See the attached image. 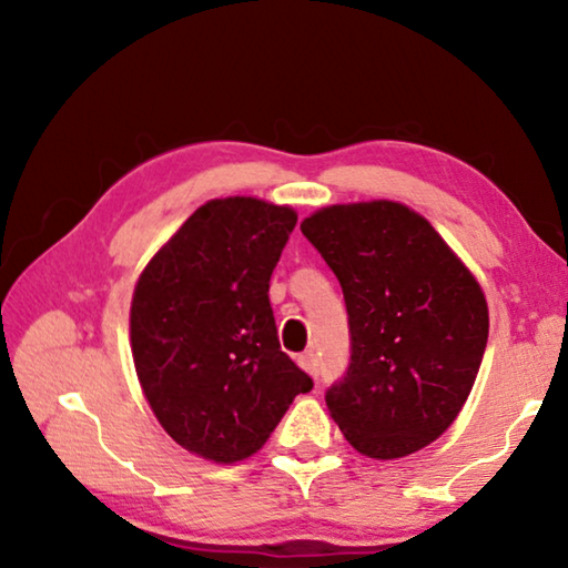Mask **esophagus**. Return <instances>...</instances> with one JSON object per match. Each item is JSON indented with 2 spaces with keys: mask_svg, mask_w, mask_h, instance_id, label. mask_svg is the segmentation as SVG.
Listing matches in <instances>:
<instances>
[{
  "mask_svg": "<svg viewBox=\"0 0 568 568\" xmlns=\"http://www.w3.org/2000/svg\"><path fill=\"white\" fill-rule=\"evenodd\" d=\"M297 365H301L305 373H311V376H318V358H315V353L307 351L303 355H297Z\"/></svg>",
  "mask_w": 568,
  "mask_h": 568,
  "instance_id": "1",
  "label": "esophagus"
}]
</instances>
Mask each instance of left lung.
Here are the masks:
<instances>
[{
    "mask_svg": "<svg viewBox=\"0 0 568 568\" xmlns=\"http://www.w3.org/2000/svg\"><path fill=\"white\" fill-rule=\"evenodd\" d=\"M343 287L351 361L325 390L348 444L400 458L436 440L474 388L488 341L476 277L426 217L373 200L303 220Z\"/></svg>",
    "mask_w": 568,
    "mask_h": 568,
    "instance_id": "1",
    "label": "left lung"
}]
</instances>
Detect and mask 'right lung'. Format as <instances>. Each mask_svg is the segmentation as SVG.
I'll return each mask as SVG.
<instances>
[{
  "mask_svg": "<svg viewBox=\"0 0 568 568\" xmlns=\"http://www.w3.org/2000/svg\"><path fill=\"white\" fill-rule=\"evenodd\" d=\"M297 215L255 197L210 200L152 257L132 295L140 386L192 454L235 464L261 450L313 378L281 351L271 275Z\"/></svg>",
  "mask_w": 568,
  "mask_h": 568,
  "instance_id": "obj_1",
  "label": "right lung"
}]
</instances>
